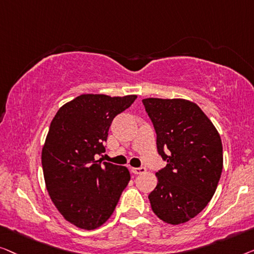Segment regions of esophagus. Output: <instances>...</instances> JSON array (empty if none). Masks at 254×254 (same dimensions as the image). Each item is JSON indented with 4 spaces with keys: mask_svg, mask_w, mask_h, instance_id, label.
<instances>
[{
    "mask_svg": "<svg viewBox=\"0 0 254 254\" xmlns=\"http://www.w3.org/2000/svg\"><path fill=\"white\" fill-rule=\"evenodd\" d=\"M131 171L135 175H141L144 174L146 171V168L145 167H140V168H131Z\"/></svg>",
    "mask_w": 254,
    "mask_h": 254,
    "instance_id": "1",
    "label": "esophagus"
}]
</instances>
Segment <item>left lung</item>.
Masks as SVG:
<instances>
[{
	"label": "left lung",
	"mask_w": 254,
	"mask_h": 254,
	"mask_svg": "<svg viewBox=\"0 0 254 254\" xmlns=\"http://www.w3.org/2000/svg\"><path fill=\"white\" fill-rule=\"evenodd\" d=\"M142 103L155 128L159 154L167 161L155 174L158 184L149 202L163 222L185 223L215 193L223 168L221 137L194 102L147 98Z\"/></svg>",
	"instance_id": "8db88e82"
}]
</instances>
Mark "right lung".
<instances>
[{
	"label": "right lung",
	"instance_id": "add662e5",
	"mask_svg": "<svg viewBox=\"0 0 254 254\" xmlns=\"http://www.w3.org/2000/svg\"><path fill=\"white\" fill-rule=\"evenodd\" d=\"M137 95L81 94L59 109L41 153L45 183L67 222L93 230L112 216L130 181L127 167L95 160L113 120Z\"/></svg>",
	"mask_w": 254,
	"mask_h": 254
}]
</instances>
